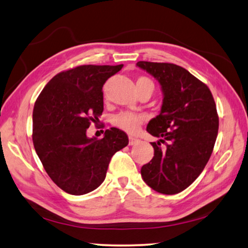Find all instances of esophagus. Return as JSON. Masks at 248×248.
Masks as SVG:
<instances>
[{
  "instance_id": "obj_1",
  "label": "esophagus",
  "mask_w": 248,
  "mask_h": 248,
  "mask_svg": "<svg viewBox=\"0 0 248 248\" xmlns=\"http://www.w3.org/2000/svg\"><path fill=\"white\" fill-rule=\"evenodd\" d=\"M140 140L137 139V138H133V137H129V145H134L137 143H139Z\"/></svg>"
}]
</instances>
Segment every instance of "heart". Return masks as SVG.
Masks as SVG:
<instances>
[{"mask_svg": "<svg viewBox=\"0 0 248 248\" xmlns=\"http://www.w3.org/2000/svg\"><path fill=\"white\" fill-rule=\"evenodd\" d=\"M144 87H151L154 90V84L150 78L141 77L137 79V90L139 91ZM145 121V116L140 114H133V112H120L116 115L112 120L115 127L128 133H136L139 130L140 125Z\"/></svg>", "mask_w": 248, "mask_h": 248, "instance_id": "b5f03b06", "label": "heart"}]
</instances>
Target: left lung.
<instances>
[{
    "mask_svg": "<svg viewBox=\"0 0 248 248\" xmlns=\"http://www.w3.org/2000/svg\"><path fill=\"white\" fill-rule=\"evenodd\" d=\"M137 66L157 79L163 93L161 111L146 127L159 140L151 143L154 156L142 166V178L159 194H178L195 182L211 156L219 130L215 99L209 87L182 66L148 61Z\"/></svg>",
    "mask_w": 248,
    "mask_h": 248,
    "instance_id": "obj_1",
    "label": "left lung"
}]
</instances>
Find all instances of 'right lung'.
<instances>
[{"label": "right lung", "mask_w": 248, "mask_h": 248, "mask_svg": "<svg viewBox=\"0 0 248 248\" xmlns=\"http://www.w3.org/2000/svg\"><path fill=\"white\" fill-rule=\"evenodd\" d=\"M119 65H79L57 74L37 98L32 142L52 182L70 195L89 194L106 177L109 162L129 143L124 131L110 128L103 139L86 130L104 110L103 85Z\"/></svg>", "instance_id": "obj_1"}]
</instances>
